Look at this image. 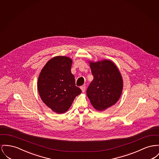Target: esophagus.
<instances>
[{"label": "esophagus", "instance_id": "esophagus-1", "mask_svg": "<svg viewBox=\"0 0 159 159\" xmlns=\"http://www.w3.org/2000/svg\"><path fill=\"white\" fill-rule=\"evenodd\" d=\"M80 88H81V89H82V91L83 93H84V91H85V89H86V86H85V85L82 86L80 87Z\"/></svg>", "mask_w": 159, "mask_h": 159}]
</instances>
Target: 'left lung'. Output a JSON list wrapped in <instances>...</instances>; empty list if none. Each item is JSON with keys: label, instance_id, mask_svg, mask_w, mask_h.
I'll use <instances>...</instances> for the list:
<instances>
[{"label": "left lung", "instance_id": "8db88e82", "mask_svg": "<svg viewBox=\"0 0 159 159\" xmlns=\"http://www.w3.org/2000/svg\"><path fill=\"white\" fill-rule=\"evenodd\" d=\"M93 80L86 94L93 107L104 111L120 99L123 88L121 75L116 65L109 60L89 62Z\"/></svg>", "mask_w": 159, "mask_h": 159}]
</instances>
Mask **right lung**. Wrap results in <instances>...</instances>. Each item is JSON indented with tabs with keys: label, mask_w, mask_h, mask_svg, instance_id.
<instances>
[{
	"label": "right lung",
	"mask_w": 159,
	"mask_h": 159,
	"mask_svg": "<svg viewBox=\"0 0 159 159\" xmlns=\"http://www.w3.org/2000/svg\"><path fill=\"white\" fill-rule=\"evenodd\" d=\"M71 66V58L55 56L47 62L38 77V91L41 100L59 114L66 112L75 97L82 93L75 84Z\"/></svg>",
	"instance_id": "obj_1"
}]
</instances>
